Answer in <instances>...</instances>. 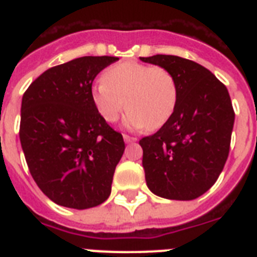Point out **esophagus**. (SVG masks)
I'll list each match as a JSON object with an SVG mask.
<instances>
[{
	"instance_id": "obj_1",
	"label": "esophagus",
	"mask_w": 257,
	"mask_h": 257,
	"mask_svg": "<svg viewBox=\"0 0 257 257\" xmlns=\"http://www.w3.org/2000/svg\"><path fill=\"white\" fill-rule=\"evenodd\" d=\"M124 140H125V143H135L137 139H136V137L128 136V135H124Z\"/></svg>"
}]
</instances>
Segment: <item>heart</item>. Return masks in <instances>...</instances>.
Masks as SVG:
<instances>
[{
    "label": "heart",
    "mask_w": 257,
    "mask_h": 257,
    "mask_svg": "<svg viewBox=\"0 0 257 257\" xmlns=\"http://www.w3.org/2000/svg\"><path fill=\"white\" fill-rule=\"evenodd\" d=\"M92 88L90 98L104 121L113 124L126 109V124L156 131L172 117L179 100L176 77L163 66L126 61L113 65Z\"/></svg>",
    "instance_id": "1"
}]
</instances>
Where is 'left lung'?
I'll return each mask as SVG.
<instances>
[{"label": "left lung", "instance_id": "1", "mask_svg": "<svg viewBox=\"0 0 257 257\" xmlns=\"http://www.w3.org/2000/svg\"><path fill=\"white\" fill-rule=\"evenodd\" d=\"M141 61L172 72L179 100L155 135L143 137V168L155 195L193 200L216 183L229 155L235 112L227 86L200 64L156 54Z\"/></svg>", "mask_w": 257, "mask_h": 257}]
</instances>
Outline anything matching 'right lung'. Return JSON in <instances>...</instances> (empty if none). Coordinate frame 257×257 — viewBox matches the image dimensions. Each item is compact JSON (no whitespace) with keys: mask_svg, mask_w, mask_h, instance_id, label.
<instances>
[{"mask_svg":"<svg viewBox=\"0 0 257 257\" xmlns=\"http://www.w3.org/2000/svg\"><path fill=\"white\" fill-rule=\"evenodd\" d=\"M118 58L80 57L53 66L24 93L20 140L30 175L58 205L86 209L112 191L122 135L97 113L93 80Z\"/></svg>","mask_w":257,"mask_h":257,"instance_id":"right-lung-1","label":"right lung"}]
</instances>
